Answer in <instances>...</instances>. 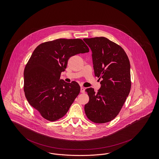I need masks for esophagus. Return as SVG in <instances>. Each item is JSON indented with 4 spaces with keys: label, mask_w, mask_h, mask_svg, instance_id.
<instances>
[{
    "label": "esophagus",
    "mask_w": 159,
    "mask_h": 159,
    "mask_svg": "<svg viewBox=\"0 0 159 159\" xmlns=\"http://www.w3.org/2000/svg\"><path fill=\"white\" fill-rule=\"evenodd\" d=\"M81 93H84L85 92V88L83 87H81V90H80Z\"/></svg>",
    "instance_id": "obj_1"
}]
</instances>
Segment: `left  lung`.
<instances>
[{"instance_id":"8db88e82","label":"left lung","mask_w":159,"mask_h":159,"mask_svg":"<svg viewBox=\"0 0 159 159\" xmlns=\"http://www.w3.org/2000/svg\"><path fill=\"white\" fill-rule=\"evenodd\" d=\"M83 40L92 52L95 75L102 79L97 92L92 88L85 90L89 101L85 113L93 122L104 124L117 116L129 93L130 63L122 48L106 37Z\"/></svg>"}]
</instances>
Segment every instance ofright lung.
Listing matches in <instances>:
<instances>
[{
    "label": "right lung",
    "instance_id": "obj_1",
    "mask_svg": "<svg viewBox=\"0 0 159 159\" xmlns=\"http://www.w3.org/2000/svg\"><path fill=\"white\" fill-rule=\"evenodd\" d=\"M89 52L78 39L43 43L34 51L24 70V92L29 104L45 119L63 117L79 95L80 85L66 83L60 75L70 57Z\"/></svg>",
    "mask_w": 159,
    "mask_h": 159
}]
</instances>
